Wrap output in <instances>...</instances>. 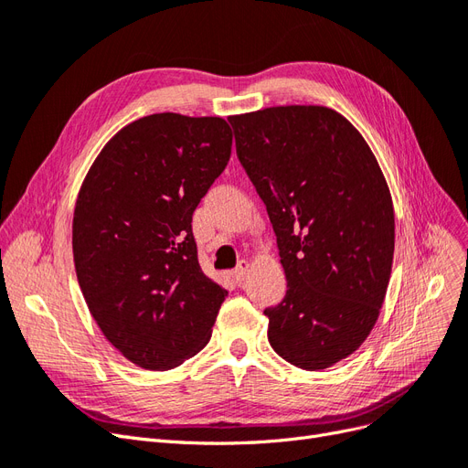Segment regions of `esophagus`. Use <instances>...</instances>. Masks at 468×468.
Returning a JSON list of instances; mask_svg holds the SVG:
<instances>
[{"instance_id":"34e87169","label":"esophagus","mask_w":468,"mask_h":468,"mask_svg":"<svg viewBox=\"0 0 468 468\" xmlns=\"http://www.w3.org/2000/svg\"><path fill=\"white\" fill-rule=\"evenodd\" d=\"M248 271H250V263L246 260H242V261L238 263V267L234 269V271H232V277H234L236 282H242L246 279Z\"/></svg>"}]
</instances>
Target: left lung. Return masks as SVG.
Instances as JSON below:
<instances>
[{"label":"left lung","instance_id":"obj_1","mask_svg":"<svg viewBox=\"0 0 468 468\" xmlns=\"http://www.w3.org/2000/svg\"><path fill=\"white\" fill-rule=\"evenodd\" d=\"M229 121L287 275L285 299L263 310L267 339L291 365L325 369L365 342L385 301L388 186L363 136L334 109L269 107Z\"/></svg>","mask_w":468,"mask_h":468}]
</instances>
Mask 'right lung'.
Here are the masks:
<instances>
[{
    "label": "right lung",
    "mask_w": 468,
    "mask_h": 468,
    "mask_svg": "<svg viewBox=\"0 0 468 468\" xmlns=\"http://www.w3.org/2000/svg\"><path fill=\"white\" fill-rule=\"evenodd\" d=\"M230 154L224 119L158 112L112 136L80 189V289L105 337L143 369L197 356L229 294L203 273L191 220Z\"/></svg>",
    "instance_id": "1"
}]
</instances>
